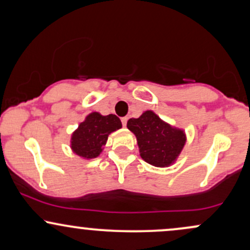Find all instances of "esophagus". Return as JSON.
Masks as SVG:
<instances>
[{
  "label": "esophagus",
  "instance_id": "esophagus-1",
  "mask_svg": "<svg viewBox=\"0 0 250 250\" xmlns=\"http://www.w3.org/2000/svg\"><path fill=\"white\" fill-rule=\"evenodd\" d=\"M127 117H122L121 119V122H122V125L123 127H125V125H127Z\"/></svg>",
  "mask_w": 250,
  "mask_h": 250
}]
</instances>
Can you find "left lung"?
Wrapping results in <instances>:
<instances>
[{
	"instance_id": "1",
	"label": "left lung",
	"mask_w": 250,
	"mask_h": 250,
	"mask_svg": "<svg viewBox=\"0 0 250 250\" xmlns=\"http://www.w3.org/2000/svg\"><path fill=\"white\" fill-rule=\"evenodd\" d=\"M127 128L136 136L142 160L154 167L174 165L187 141L183 129L163 121L153 110H146L137 119L129 120Z\"/></svg>"
}]
</instances>
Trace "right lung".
Segmentation results:
<instances>
[{
  "mask_svg": "<svg viewBox=\"0 0 250 250\" xmlns=\"http://www.w3.org/2000/svg\"><path fill=\"white\" fill-rule=\"evenodd\" d=\"M121 128V121L114 114L104 116L91 111L71 134V150L83 160L95 159L103 151L109 135Z\"/></svg>",
  "mask_w": 250,
  "mask_h": 250,
  "instance_id": "1",
  "label": "right lung"
}]
</instances>
